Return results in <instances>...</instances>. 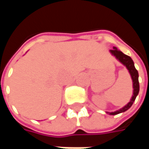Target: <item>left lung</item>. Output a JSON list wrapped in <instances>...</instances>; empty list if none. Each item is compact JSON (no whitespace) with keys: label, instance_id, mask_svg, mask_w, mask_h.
Returning a JSON list of instances; mask_svg holds the SVG:
<instances>
[{"label":"left lung","instance_id":"left-lung-1","mask_svg":"<svg viewBox=\"0 0 149 149\" xmlns=\"http://www.w3.org/2000/svg\"><path fill=\"white\" fill-rule=\"evenodd\" d=\"M110 53L112 54L113 56H115L116 59L121 63L122 65H125L126 68L128 70V72L131 76L132 81V88H133V93H132V98L130 99V101L128 102L126 105L120 109L119 110H116L115 112H106L109 115H116L119 113H121L125 111H127L129 109L131 106L132 105V104L136 100V97H137L138 93H139V91H140V84H139V74H138V71L136 69L134 65V62L132 60V58L124 54L121 51H120L119 49H117L116 47H113V49L109 50Z\"/></svg>","mask_w":149,"mask_h":149}]
</instances>
